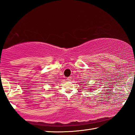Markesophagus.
Here are the masks:
<instances>
[{
    "instance_id": "1",
    "label": "esophagus",
    "mask_w": 135,
    "mask_h": 135,
    "mask_svg": "<svg viewBox=\"0 0 135 135\" xmlns=\"http://www.w3.org/2000/svg\"><path fill=\"white\" fill-rule=\"evenodd\" d=\"M71 78H72V77H71V76H69V77H68V78H67V79L68 81H71V79H72Z\"/></svg>"
}]
</instances>
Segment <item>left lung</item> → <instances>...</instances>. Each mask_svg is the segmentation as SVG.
I'll return each instance as SVG.
<instances>
[{
    "label": "left lung",
    "mask_w": 135,
    "mask_h": 135,
    "mask_svg": "<svg viewBox=\"0 0 135 135\" xmlns=\"http://www.w3.org/2000/svg\"><path fill=\"white\" fill-rule=\"evenodd\" d=\"M88 90H92V89H88Z\"/></svg>",
    "instance_id": "left-lung-1"
}]
</instances>
